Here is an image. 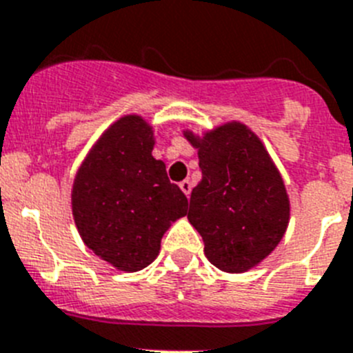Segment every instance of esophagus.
<instances>
[{"mask_svg":"<svg viewBox=\"0 0 353 353\" xmlns=\"http://www.w3.org/2000/svg\"><path fill=\"white\" fill-rule=\"evenodd\" d=\"M179 188L183 190V194H185L186 197H190V194H192V181H188V179L181 181Z\"/></svg>","mask_w":353,"mask_h":353,"instance_id":"esophagus-1","label":"esophagus"}]
</instances>
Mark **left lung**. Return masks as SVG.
I'll return each mask as SVG.
<instances>
[{"label":"left lung","instance_id":"obj_1","mask_svg":"<svg viewBox=\"0 0 353 353\" xmlns=\"http://www.w3.org/2000/svg\"><path fill=\"white\" fill-rule=\"evenodd\" d=\"M202 181L192 190L188 220L204 240L208 261L228 274L257 266L281 243L290 223V195L261 139L240 121L197 134Z\"/></svg>","mask_w":353,"mask_h":353}]
</instances>
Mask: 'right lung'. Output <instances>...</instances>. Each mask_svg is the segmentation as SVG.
Masks as SVG:
<instances>
[{"label": "right lung", "mask_w": 353, "mask_h": 353, "mask_svg": "<svg viewBox=\"0 0 353 353\" xmlns=\"http://www.w3.org/2000/svg\"><path fill=\"white\" fill-rule=\"evenodd\" d=\"M151 122L128 113L110 124L79 165L70 210L83 243L121 272H139L159 254L161 238L188 210L185 194L152 156Z\"/></svg>", "instance_id": "add662e5"}]
</instances>
